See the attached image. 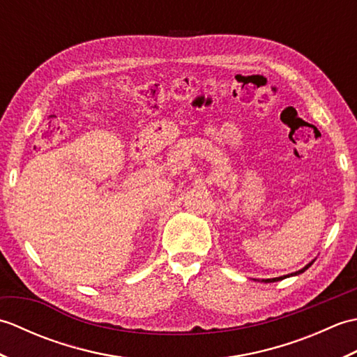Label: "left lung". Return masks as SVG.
Here are the masks:
<instances>
[{
    "label": "left lung",
    "instance_id": "1",
    "mask_svg": "<svg viewBox=\"0 0 357 357\" xmlns=\"http://www.w3.org/2000/svg\"><path fill=\"white\" fill-rule=\"evenodd\" d=\"M312 264H313V261L310 262V264H307L304 268H301V270H298V271H294V273H290V275H285V276H279V278H273V279H262L261 282H278V280H282V279H285V278H290V276H298V275H301V273H304L308 267H312ZM256 280V279H255Z\"/></svg>",
    "mask_w": 357,
    "mask_h": 357
}]
</instances>
